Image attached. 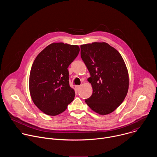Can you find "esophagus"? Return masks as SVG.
<instances>
[{"mask_svg": "<svg viewBox=\"0 0 157 157\" xmlns=\"http://www.w3.org/2000/svg\"><path fill=\"white\" fill-rule=\"evenodd\" d=\"M80 87H81V86H79V85H76V86H75V87H76V89L77 91H78L79 89V88H80Z\"/></svg>", "mask_w": 157, "mask_h": 157, "instance_id": "1", "label": "esophagus"}]
</instances>
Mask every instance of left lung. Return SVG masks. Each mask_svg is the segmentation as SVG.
Instances as JSON below:
<instances>
[{"instance_id":"8db88e82","label":"left lung","mask_w":157,"mask_h":157,"mask_svg":"<svg viewBox=\"0 0 157 157\" xmlns=\"http://www.w3.org/2000/svg\"><path fill=\"white\" fill-rule=\"evenodd\" d=\"M81 57L90 73L87 81L93 87L87 105L100 115L114 111L127 96L129 78L120 53L105 42L81 44Z\"/></svg>"}]
</instances>
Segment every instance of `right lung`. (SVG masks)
Returning a JSON list of instances; mask_svg holds the SVG:
<instances>
[{"label":"right lung","mask_w":157,"mask_h":157,"mask_svg":"<svg viewBox=\"0 0 157 157\" xmlns=\"http://www.w3.org/2000/svg\"><path fill=\"white\" fill-rule=\"evenodd\" d=\"M78 45L53 43L36 57L30 70L29 90L35 105L43 113L57 116L75 98L69 84V65L79 52Z\"/></svg>","instance_id":"add662e5"}]
</instances>
